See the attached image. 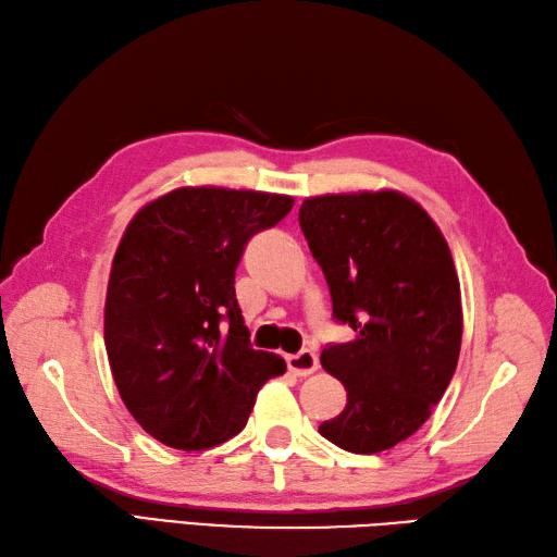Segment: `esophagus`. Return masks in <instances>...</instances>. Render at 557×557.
<instances>
[{
    "instance_id": "obj_1",
    "label": "esophagus",
    "mask_w": 557,
    "mask_h": 557,
    "mask_svg": "<svg viewBox=\"0 0 557 557\" xmlns=\"http://www.w3.org/2000/svg\"><path fill=\"white\" fill-rule=\"evenodd\" d=\"M287 366L296 377H308V374H313L318 370V356L310 351V348H301L299 354L287 358Z\"/></svg>"
}]
</instances>
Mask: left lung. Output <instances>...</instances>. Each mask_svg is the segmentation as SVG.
<instances>
[{
  "label": "left lung",
  "instance_id": "1",
  "mask_svg": "<svg viewBox=\"0 0 557 557\" xmlns=\"http://www.w3.org/2000/svg\"><path fill=\"white\" fill-rule=\"evenodd\" d=\"M299 223L325 273L334 320L356 337L322 348L346 408L318 430L351 454H380L430 420L454 377L462 308L450 249L418 201L394 189L325 194Z\"/></svg>",
  "mask_w": 557,
  "mask_h": 557
}]
</instances>
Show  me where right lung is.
Returning <instances> with one entry per match:
<instances>
[{
	"label": "right lung",
	"mask_w": 557,
	"mask_h": 557,
	"mask_svg": "<svg viewBox=\"0 0 557 557\" xmlns=\"http://www.w3.org/2000/svg\"><path fill=\"white\" fill-rule=\"evenodd\" d=\"M284 194L180 187L147 203L115 249L103 342L125 408L180 450L244 430L256 394L287 366L253 351L235 270L256 232L292 211Z\"/></svg>",
	"instance_id": "right-lung-1"
}]
</instances>
